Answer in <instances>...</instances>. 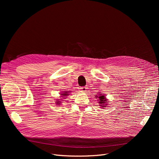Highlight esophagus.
Listing matches in <instances>:
<instances>
[{"label": "esophagus", "mask_w": 159, "mask_h": 159, "mask_svg": "<svg viewBox=\"0 0 159 159\" xmlns=\"http://www.w3.org/2000/svg\"><path fill=\"white\" fill-rule=\"evenodd\" d=\"M80 91L83 93H85L87 91V87H82L80 88Z\"/></svg>", "instance_id": "34e87169"}]
</instances>
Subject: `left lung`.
<instances>
[{
  "instance_id": "1",
  "label": "left lung",
  "mask_w": 159,
  "mask_h": 159,
  "mask_svg": "<svg viewBox=\"0 0 159 159\" xmlns=\"http://www.w3.org/2000/svg\"><path fill=\"white\" fill-rule=\"evenodd\" d=\"M95 98H98L97 101H98L99 106L101 107L104 108L106 107L108 105V101L106 97L104 95V93H98V95H95Z\"/></svg>"
}]
</instances>
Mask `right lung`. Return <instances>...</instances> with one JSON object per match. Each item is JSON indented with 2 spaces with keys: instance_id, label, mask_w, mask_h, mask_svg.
Returning <instances> with one entry per match:
<instances>
[{
  "instance_id": "add662e5",
  "label": "right lung",
  "mask_w": 159,
  "mask_h": 159,
  "mask_svg": "<svg viewBox=\"0 0 159 159\" xmlns=\"http://www.w3.org/2000/svg\"><path fill=\"white\" fill-rule=\"evenodd\" d=\"M70 91H63L62 93H61V98H60V99H58V100H56V104L57 105H60V104H61V103L62 102V101H62V98H66V97H68V95H70Z\"/></svg>"
}]
</instances>
